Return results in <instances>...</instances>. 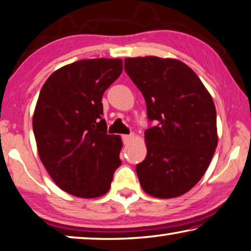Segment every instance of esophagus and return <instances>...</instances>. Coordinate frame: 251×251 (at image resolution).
Here are the masks:
<instances>
[{
    "label": "esophagus",
    "mask_w": 251,
    "mask_h": 251,
    "mask_svg": "<svg viewBox=\"0 0 251 251\" xmlns=\"http://www.w3.org/2000/svg\"><path fill=\"white\" fill-rule=\"evenodd\" d=\"M123 144H128V142L133 138V134H122L121 136Z\"/></svg>",
    "instance_id": "1"
}]
</instances>
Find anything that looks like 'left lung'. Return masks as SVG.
Wrapping results in <instances>:
<instances>
[{"label":"left lung","mask_w":251,"mask_h":251,"mask_svg":"<svg viewBox=\"0 0 251 251\" xmlns=\"http://www.w3.org/2000/svg\"><path fill=\"white\" fill-rule=\"evenodd\" d=\"M126 74L141 91L148 120L147 156L137 165L140 185L158 199L183 195L202 178L218 146L212 96L186 64L155 56L126 58Z\"/></svg>","instance_id":"1"}]
</instances>
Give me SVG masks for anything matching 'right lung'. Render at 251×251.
I'll return each instance as SVG.
<instances>
[{
	"mask_svg": "<svg viewBox=\"0 0 251 251\" xmlns=\"http://www.w3.org/2000/svg\"><path fill=\"white\" fill-rule=\"evenodd\" d=\"M122 69L121 59L78 60L53 72L41 88L32 119L38 153L69 194L104 195L121 165L122 141L106 132L102 96Z\"/></svg>",
	"mask_w": 251,
	"mask_h": 251,
	"instance_id": "1",
	"label": "right lung"
}]
</instances>
